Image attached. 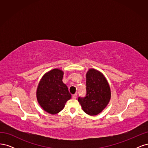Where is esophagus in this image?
I'll list each match as a JSON object with an SVG mask.
<instances>
[{"instance_id": "1", "label": "esophagus", "mask_w": 148, "mask_h": 148, "mask_svg": "<svg viewBox=\"0 0 148 148\" xmlns=\"http://www.w3.org/2000/svg\"><path fill=\"white\" fill-rule=\"evenodd\" d=\"M77 93H75V95H73V96H72V98H73V99H76V98H77Z\"/></svg>"}]
</instances>
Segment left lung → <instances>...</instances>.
Wrapping results in <instances>:
<instances>
[{
    "label": "left lung",
    "instance_id": "8db88e82",
    "mask_svg": "<svg viewBox=\"0 0 148 148\" xmlns=\"http://www.w3.org/2000/svg\"><path fill=\"white\" fill-rule=\"evenodd\" d=\"M86 95L78 100L85 113L89 115L99 114L108 104L110 89L104 76L95 69H89L86 73Z\"/></svg>",
    "mask_w": 148,
    "mask_h": 148
}]
</instances>
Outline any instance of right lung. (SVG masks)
<instances>
[{
	"mask_svg": "<svg viewBox=\"0 0 148 148\" xmlns=\"http://www.w3.org/2000/svg\"><path fill=\"white\" fill-rule=\"evenodd\" d=\"M64 72L53 69L43 76L36 92L37 99L42 108L51 114H56L64 109L71 95L62 82Z\"/></svg>",
	"mask_w": 148,
	"mask_h": 148,
	"instance_id": "right-lung-1",
	"label": "right lung"
}]
</instances>
